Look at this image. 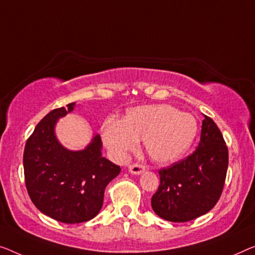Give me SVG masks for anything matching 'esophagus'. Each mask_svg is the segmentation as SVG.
Masks as SVG:
<instances>
[{
	"mask_svg": "<svg viewBox=\"0 0 255 255\" xmlns=\"http://www.w3.org/2000/svg\"><path fill=\"white\" fill-rule=\"evenodd\" d=\"M128 170L131 174H140L145 170V167L140 164H132V165L128 166Z\"/></svg>",
	"mask_w": 255,
	"mask_h": 255,
	"instance_id": "34e87169",
	"label": "esophagus"
}]
</instances>
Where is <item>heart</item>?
I'll use <instances>...</instances> for the list:
<instances>
[{"mask_svg": "<svg viewBox=\"0 0 255 255\" xmlns=\"http://www.w3.org/2000/svg\"><path fill=\"white\" fill-rule=\"evenodd\" d=\"M197 134L196 119L170 105H146L129 110L124 120L104 123V143L117 159H124L144 139L146 153L158 162L176 160L191 145Z\"/></svg>", "mask_w": 255, "mask_h": 255, "instance_id": "1", "label": "heart"}]
</instances>
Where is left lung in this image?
Here are the masks:
<instances>
[{"instance_id": "1", "label": "left lung", "mask_w": 255, "mask_h": 255, "mask_svg": "<svg viewBox=\"0 0 255 255\" xmlns=\"http://www.w3.org/2000/svg\"><path fill=\"white\" fill-rule=\"evenodd\" d=\"M228 147L219 127L204 116L197 149L183 160L159 170L160 184L151 206L170 222H188L206 214L221 196L228 169Z\"/></svg>"}]
</instances>
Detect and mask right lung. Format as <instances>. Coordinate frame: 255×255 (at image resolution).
I'll return each mask as SVG.
<instances>
[{
	"label": "right lung",
	"mask_w": 255,
	"mask_h": 255,
	"mask_svg": "<svg viewBox=\"0 0 255 255\" xmlns=\"http://www.w3.org/2000/svg\"><path fill=\"white\" fill-rule=\"evenodd\" d=\"M75 103L49 112L37 124L24 150L25 184L37 210L63 223L89 221L100 213L106 185L120 166L102 157V140L95 135L85 150L71 151L58 142L55 126L73 111Z\"/></svg>",
	"instance_id": "add662e5"
}]
</instances>
